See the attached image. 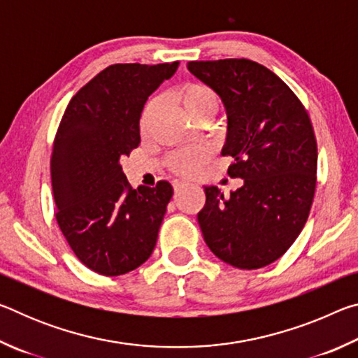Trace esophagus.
Returning a JSON list of instances; mask_svg holds the SVG:
<instances>
[{"mask_svg": "<svg viewBox=\"0 0 358 358\" xmlns=\"http://www.w3.org/2000/svg\"><path fill=\"white\" fill-rule=\"evenodd\" d=\"M189 183H187V181H183V180H177V181H173V189L175 191H180L181 187H185V186H187Z\"/></svg>", "mask_w": 358, "mask_h": 358, "instance_id": "obj_1", "label": "esophagus"}]
</instances>
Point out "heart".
I'll use <instances>...</instances> for the list:
<instances>
[{"instance_id":"obj_1","label":"heart","mask_w":358,"mask_h":358,"mask_svg":"<svg viewBox=\"0 0 358 358\" xmlns=\"http://www.w3.org/2000/svg\"><path fill=\"white\" fill-rule=\"evenodd\" d=\"M173 99L178 102L181 108L189 115L192 120L199 117H213L217 104H220V99H217L216 93L210 87L203 83H186L183 87L178 88L177 92L173 93ZM156 110L155 101L148 102L145 106L142 117H141V131L143 132L148 128L151 118H153ZM208 153L202 148H192V150H180L175 151L171 156H169V166H171L172 171L181 175H191L196 171H199L205 161H207Z\"/></svg>"}]
</instances>
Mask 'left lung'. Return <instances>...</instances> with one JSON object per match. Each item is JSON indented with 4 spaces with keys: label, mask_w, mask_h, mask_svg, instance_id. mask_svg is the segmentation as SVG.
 <instances>
[{
    "label": "left lung",
    "mask_w": 358,
    "mask_h": 358,
    "mask_svg": "<svg viewBox=\"0 0 358 358\" xmlns=\"http://www.w3.org/2000/svg\"><path fill=\"white\" fill-rule=\"evenodd\" d=\"M194 77L220 96L227 113L221 155L243 186L224 196L203 186L197 213L203 240L224 262L262 268L286 252L310 215L316 189L317 145L310 117L280 77L245 58L189 62Z\"/></svg>",
    "instance_id": "8db88e82"
}]
</instances>
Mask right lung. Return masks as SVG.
Masks as SVG:
<instances>
[{"label":"right lung","mask_w":358,"mask_h":358,"mask_svg":"<svg viewBox=\"0 0 358 358\" xmlns=\"http://www.w3.org/2000/svg\"><path fill=\"white\" fill-rule=\"evenodd\" d=\"M177 68L108 66L78 90L59 123L50 161L57 221L77 259L99 275L136 270L156 246L173 187L162 180L132 189L121 159L141 143L148 96Z\"/></svg>","instance_id":"obj_1"}]
</instances>
